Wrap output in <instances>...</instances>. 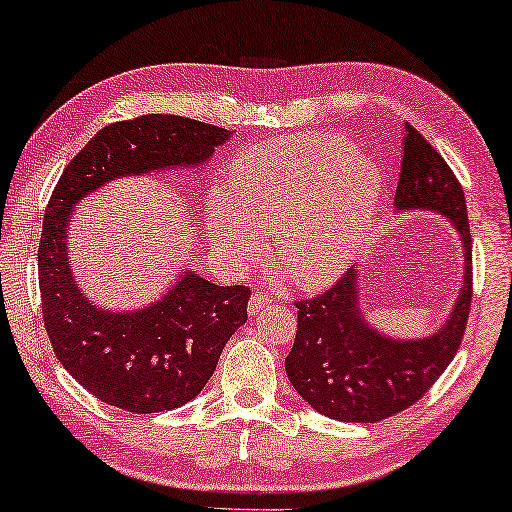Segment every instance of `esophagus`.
<instances>
[{
  "mask_svg": "<svg viewBox=\"0 0 512 512\" xmlns=\"http://www.w3.org/2000/svg\"><path fill=\"white\" fill-rule=\"evenodd\" d=\"M272 299H270V294L267 292H263V290H256L254 294H251V299H249V306H247V310H249V315H258V312H261L267 303H270Z\"/></svg>",
  "mask_w": 512,
  "mask_h": 512,
  "instance_id": "1",
  "label": "esophagus"
}]
</instances>
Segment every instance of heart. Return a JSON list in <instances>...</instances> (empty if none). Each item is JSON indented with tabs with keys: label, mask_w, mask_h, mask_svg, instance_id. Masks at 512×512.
<instances>
[{
	"label": "heart",
	"mask_w": 512,
	"mask_h": 512,
	"mask_svg": "<svg viewBox=\"0 0 512 512\" xmlns=\"http://www.w3.org/2000/svg\"><path fill=\"white\" fill-rule=\"evenodd\" d=\"M382 173L344 134L308 132L256 143L231 161L206 211L213 245L233 267L256 261L258 238L299 288L342 274L369 233Z\"/></svg>",
	"instance_id": "b5f03b06"
}]
</instances>
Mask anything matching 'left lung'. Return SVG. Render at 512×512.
I'll list each match as a JSON object with an SVG mask.
<instances>
[{"label": "left lung", "mask_w": 512, "mask_h": 512, "mask_svg": "<svg viewBox=\"0 0 512 512\" xmlns=\"http://www.w3.org/2000/svg\"><path fill=\"white\" fill-rule=\"evenodd\" d=\"M396 209L445 215L465 249L463 288L450 317L432 337L389 339L360 310V276L348 270L326 292L294 301L297 335L285 373L312 409L344 423H378L414 405L450 366L472 306V238L459 179L414 125L402 130Z\"/></svg>", "instance_id": "8db88e82"}]
</instances>
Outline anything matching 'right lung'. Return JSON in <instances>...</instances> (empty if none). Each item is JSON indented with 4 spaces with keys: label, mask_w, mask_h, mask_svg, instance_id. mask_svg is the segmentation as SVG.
Returning a JSON list of instances; mask_svg holds the SVG:
<instances>
[{
    "label": "right lung",
    "mask_w": 512,
    "mask_h": 512,
    "mask_svg": "<svg viewBox=\"0 0 512 512\" xmlns=\"http://www.w3.org/2000/svg\"><path fill=\"white\" fill-rule=\"evenodd\" d=\"M229 134L173 114L116 121L94 134L53 188L38 247L44 328L71 378L107 405L157 414L193 400L213 375L224 344L247 321L251 292L188 270L148 308H96L69 270L71 209L114 177L204 164Z\"/></svg>",
    "instance_id": "1"
}]
</instances>
